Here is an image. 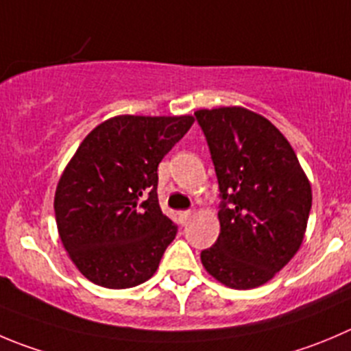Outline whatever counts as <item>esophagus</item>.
<instances>
[{
    "mask_svg": "<svg viewBox=\"0 0 351 351\" xmlns=\"http://www.w3.org/2000/svg\"><path fill=\"white\" fill-rule=\"evenodd\" d=\"M191 217H193L191 210H186V212H179V219H181V223H188Z\"/></svg>",
    "mask_w": 351,
    "mask_h": 351,
    "instance_id": "obj_1",
    "label": "esophagus"
}]
</instances>
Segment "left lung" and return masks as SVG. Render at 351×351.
Returning a JSON list of instances; mask_svg holds the SVG:
<instances>
[{
	"mask_svg": "<svg viewBox=\"0 0 351 351\" xmlns=\"http://www.w3.org/2000/svg\"><path fill=\"white\" fill-rule=\"evenodd\" d=\"M220 189V234L202 252L206 272L234 289L265 285L300 250L312 188L288 139L243 106L195 112Z\"/></svg>",
	"mask_w": 351,
	"mask_h": 351,
	"instance_id": "1",
	"label": "left lung"
}]
</instances>
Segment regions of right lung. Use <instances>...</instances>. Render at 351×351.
<instances>
[{
  "label": "right lung",
  "mask_w": 351,
  "mask_h": 351,
  "mask_svg": "<svg viewBox=\"0 0 351 351\" xmlns=\"http://www.w3.org/2000/svg\"><path fill=\"white\" fill-rule=\"evenodd\" d=\"M195 117L119 115L93 129L63 170L55 217L63 248L84 278L134 288L158 269L178 226L158 205V163Z\"/></svg>",
  "instance_id": "add662e5"
}]
</instances>
